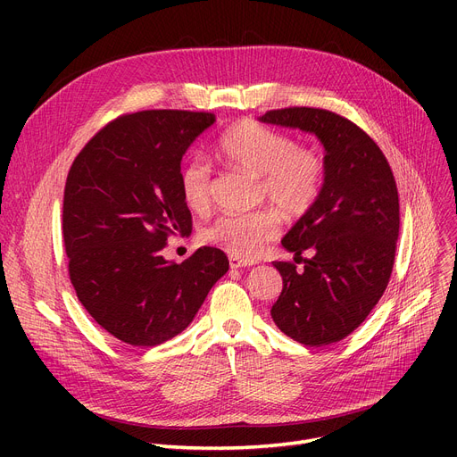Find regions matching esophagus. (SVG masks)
<instances>
[{"label": "esophagus", "mask_w": 457, "mask_h": 457, "mask_svg": "<svg viewBox=\"0 0 457 457\" xmlns=\"http://www.w3.org/2000/svg\"><path fill=\"white\" fill-rule=\"evenodd\" d=\"M253 261H245V259H238V257H229V267L231 269H241V267H252Z\"/></svg>", "instance_id": "obj_1"}]
</instances>
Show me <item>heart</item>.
<instances>
[{
  "instance_id": "b5f03b06",
  "label": "heart",
  "mask_w": 457,
  "mask_h": 457,
  "mask_svg": "<svg viewBox=\"0 0 457 457\" xmlns=\"http://www.w3.org/2000/svg\"><path fill=\"white\" fill-rule=\"evenodd\" d=\"M220 159L231 170L259 178V198L269 200L281 214L296 219L317 202L324 162L309 148L276 129L243 120L229 128L216 146ZM181 195L188 209L205 212L212 202L211 166L204 159H192L181 170ZM278 211L262 209L250 214H224L204 228L202 241L224 250L231 257L252 261L279 233Z\"/></svg>"
}]
</instances>
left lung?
Wrapping results in <instances>:
<instances>
[{"label": "left lung", "mask_w": 457, "mask_h": 457, "mask_svg": "<svg viewBox=\"0 0 457 457\" xmlns=\"http://www.w3.org/2000/svg\"><path fill=\"white\" fill-rule=\"evenodd\" d=\"M259 122L315 135L326 152L320 195L281 241L313 257L300 272L274 262L283 291L270 315L305 346L339 343L369 317L393 272L400 205L391 166L361 128L326 109H278Z\"/></svg>", "instance_id": "8db88e82"}]
</instances>
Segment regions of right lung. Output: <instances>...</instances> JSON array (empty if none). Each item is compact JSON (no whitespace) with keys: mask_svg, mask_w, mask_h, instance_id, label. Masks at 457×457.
<instances>
[{"mask_svg":"<svg viewBox=\"0 0 457 457\" xmlns=\"http://www.w3.org/2000/svg\"><path fill=\"white\" fill-rule=\"evenodd\" d=\"M212 112L140 111L96 133L71 164L62 202L70 281L88 315L131 346H157L196 317L229 269L219 248L166 261L170 235L192 231L181 159Z\"/></svg>","mask_w":457,"mask_h":457,"instance_id":"obj_1","label":"right lung"}]
</instances>
